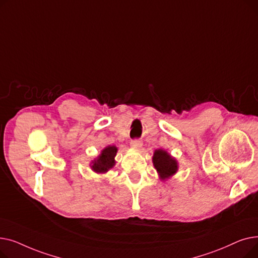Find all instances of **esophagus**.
<instances>
[{
	"mask_svg": "<svg viewBox=\"0 0 258 258\" xmlns=\"http://www.w3.org/2000/svg\"><path fill=\"white\" fill-rule=\"evenodd\" d=\"M131 146L134 148V150H139V148L142 146V141L140 140H133L131 142Z\"/></svg>",
	"mask_w": 258,
	"mask_h": 258,
	"instance_id": "esophagus-1",
	"label": "esophagus"
}]
</instances>
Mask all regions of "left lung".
Instances as JSON below:
<instances>
[{"instance_id": "obj_1", "label": "left lung", "mask_w": 258, "mask_h": 258, "mask_svg": "<svg viewBox=\"0 0 258 258\" xmlns=\"http://www.w3.org/2000/svg\"><path fill=\"white\" fill-rule=\"evenodd\" d=\"M153 163L157 169L160 180L165 181L178 171V161L164 150H156L153 156Z\"/></svg>"}]
</instances>
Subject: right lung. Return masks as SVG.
Here are the masks:
<instances>
[{
    "label": "right lung",
    "mask_w": 258,
    "mask_h": 258,
    "mask_svg": "<svg viewBox=\"0 0 258 258\" xmlns=\"http://www.w3.org/2000/svg\"><path fill=\"white\" fill-rule=\"evenodd\" d=\"M118 148L115 145H108L101 151V154L92 161L91 168L97 173H105L115 165V156Z\"/></svg>",
    "instance_id": "right-lung-1"
}]
</instances>
